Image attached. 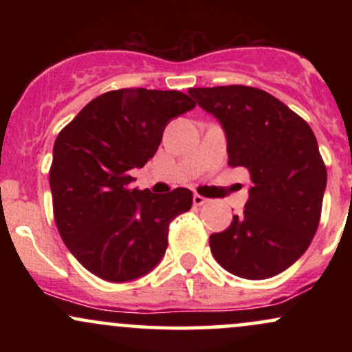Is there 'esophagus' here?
I'll return each mask as SVG.
<instances>
[{"label":"esophagus","mask_w":352,"mask_h":352,"mask_svg":"<svg viewBox=\"0 0 352 352\" xmlns=\"http://www.w3.org/2000/svg\"><path fill=\"white\" fill-rule=\"evenodd\" d=\"M207 199H205V197H201V195H199V193H197V195H193V205H197V207H201V205H205L207 204Z\"/></svg>","instance_id":"obj_1"}]
</instances>
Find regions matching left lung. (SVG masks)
<instances>
[{"instance_id":"left-lung-1","label":"left lung","mask_w":352,"mask_h":352,"mask_svg":"<svg viewBox=\"0 0 352 352\" xmlns=\"http://www.w3.org/2000/svg\"><path fill=\"white\" fill-rule=\"evenodd\" d=\"M188 94L220 122L230 167L248 168L253 182L243 215L210 235L212 254L245 280L276 276L308 250L318 230L328 173L316 137L261 89L192 87Z\"/></svg>"}]
</instances>
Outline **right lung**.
I'll return each instance as SVG.
<instances>
[{
    "label": "right lung",
    "mask_w": 352,
    "mask_h": 352,
    "mask_svg": "<svg viewBox=\"0 0 352 352\" xmlns=\"http://www.w3.org/2000/svg\"><path fill=\"white\" fill-rule=\"evenodd\" d=\"M195 102L179 91L119 89L87 104L52 148L50 185L59 235L84 268L111 283L137 280L160 263L168 225L193 193L132 188L131 170L155 155L165 125Z\"/></svg>",
    "instance_id": "add662e5"
}]
</instances>
